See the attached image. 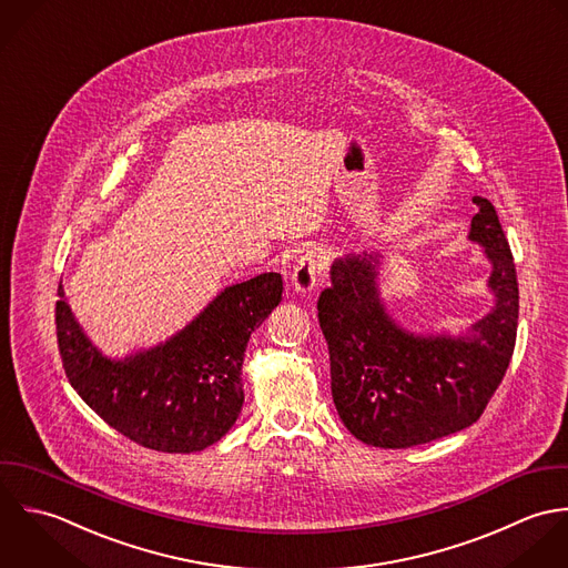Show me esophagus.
Returning <instances> with one entry per match:
<instances>
[{
  "mask_svg": "<svg viewBox=\"0 0 568 568\" xmlns=\"http://www.w3.org/2000/svg\"><path fill=\"white\" fill-rule=\"evenodd\" d=\"M325 267H327V254L323 252V247L303 250L292 272L294 292L301 296H310L318 287Z\"/></svg>",
  "mask_w": 568,
  "mask_h": 568,
  "instance_id": "obj_1",
  "label": "esophagus"
}]
</instances>
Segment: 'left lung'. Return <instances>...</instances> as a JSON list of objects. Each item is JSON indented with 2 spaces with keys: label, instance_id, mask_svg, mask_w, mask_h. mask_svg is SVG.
I'll return each instance as SVG.
<instances>
[{
  "label": "left lung",
  "instance_id": "1",
  "mask_svg": "<svg viewBox=\"0 0 568 568\" xmlns=\"http://www.w3.org/2000/svg\"><path fill=\"white\" fill-rule=\"evenodd\" d=\"M467 239L491 265V310L465 332L422 334L404 327L382 298L379 252H351L332 263L318 298L329 344L332 395L346 430L375 448H413L471 426L509 366L518 329L516 265L485 197Z\"/></svg>",
  "mask_w": 568,
  "mask_h": 568
}]
</instances>
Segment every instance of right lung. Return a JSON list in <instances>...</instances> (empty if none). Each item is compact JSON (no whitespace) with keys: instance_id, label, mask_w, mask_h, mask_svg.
Segmentation results:
<instances>
[{"instance_id":"obj_1","label":"right lung","mask_w":568,"mask_h":568,"mask_svg":"<svg viewBox=\"0 0 568 568\" xmlns=\"http://www.w3.org/2000/svg\"><path fill=\"white\" fill-rule=\"evenodd\" d=\"M281 294L276 272L227 285L169 341L110 357L83 332L59 285L57 341L65 375L126 439L158 453H200L234 426L245 346Z\"/></svg>"}]
</instances>
